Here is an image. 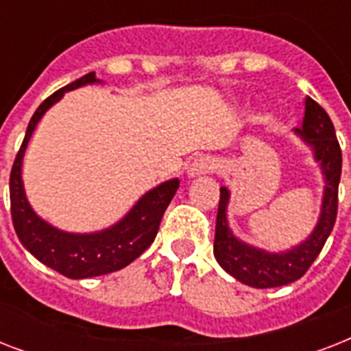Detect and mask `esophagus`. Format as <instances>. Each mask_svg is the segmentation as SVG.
Returning <instances> with one entry per match:
<instances>
[{
  "label": "esophagus",
  "instance_id": "esophagus-1",
  "mask_svg": "<svg viewBox=\"0 0 351 351\" xmlns=\"http://www.w3.org/2000/svg\"><path fill=\"white\" fill-rule=\"evenodd\" d=\"M217 169V164L215 160H211L209 156H200L193 162L189 167H187V178H197V176H204L213 173Z\"/></svg>",
  "mask_w": 351,
  "mask_h": 351
}]
</instances>
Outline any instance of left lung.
Returning <instances> with one entry per match:
<instances>
[{"instance_id": "left-lung-1", "label": "left lung", "mask_w": 351, "mask_h": 351, "mask_svg": "<svg viewBox=\"0 0 351 351\" xmlns=\"http://www.w3.org/2000/svg\"><path fill=\"white\" fill-rule=\"evenodd\" d=\"M295 134L311 149L313 160L321 167L324 193H322L321 213L317 224L302 242L284 251H267L240 240L230 228L228 206L231 193L220 187L217 230H215L213 253L222 269L231 277L251 288H277L299 280L313 264L326 244L337 219V193L343 154L328 112L315 100L306 96L302 127Z\"/></svg>"}]
</instances>
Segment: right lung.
I'll return each mask as SVG.
<instances>
[{"instance_id": "right-lung-1", "label": "right lung", "mask_w": 351, "mask_h": 351, "mask_svg": "<svg viewBox=\"0 0 351 351\" xmlns=\"http://www.w3.org/2000/svg\"><path fill=\"white\" fill-rule=\"evenodd\" d=\"M95 84L104 82L96 78L95 73L85 74L73 84L56 90L36 109L10 171V211L19 242L41 264L69 278H89L118 271L142 255L153 244L154 237L158 233L160 220L180 184L178 178L162 182L160 186L149 189L145 195L138 198L136 204L117 224L93 233H71L58 230L56 226L49 224L36 213L27 198L21 178L23 156L32 132L43 114L62 100L65 93Z\"/></svg>"}]
</instances>
